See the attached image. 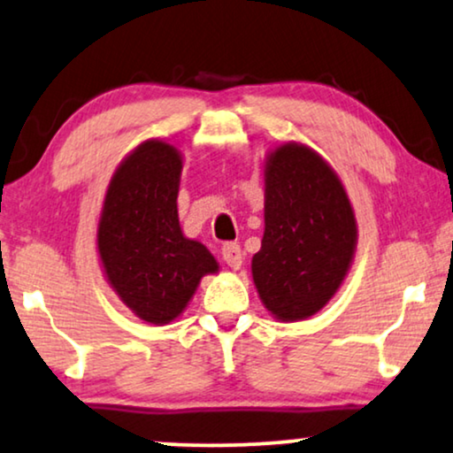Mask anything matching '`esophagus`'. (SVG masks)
<instances>
[{
    "label": "esophagus",
    "instance_id": "obj_1",
    "mask_svg": "<svg viewBox=\"0 0 453 453\" xmlns=\"http://www.w3.org/2000/svg\"><path fill=\"white\" fill-rule=\"evenodd\" d=\"M222 259L228 264V268L239 270L241 264H243V251H241L239 243H225L222 245Z\"/></svg>",
    "mask_w": 453,
    "mask_h": 453
}]
</instances>
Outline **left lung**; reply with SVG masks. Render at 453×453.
Segmentation results:
<instances>
[{
	"instance_id": "left-lung-1",
	"label": "left lung",
	"mask_w": 453,
	"mask_h": 453,
	"mask_svg": "<svg viewBox=\"0 0 453 453\" xmlns=\"http://www.w3.org/2000/svg\"><path fill=\"white\" fill-rule=\"evenodd\" d=\"M264 219L253 282L278 319H305L332 299L349 272L357 243L349 196L313 150L284 144L265 165Z\"/></svg>"
}]
</instances>
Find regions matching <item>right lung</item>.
Instances as JSON below:
<instances>
[{
    "label": "right lung",
    "mask_w": 453,
    "mask_h": 453,
    "mask_svg": "<svg viewBox=\"0 0 453 453\" xmlns=\"http://www.w3.org/2000/svg\"><path fill=\"white\" fill-rule=\"evenodd\" d=\"M181 157L165 142H144L111 179L98 222V253L111 287L150 324L183 311L203 274L219 264L206 247L185 239L177 194Z\"/></svg>",
    "instance_id": "right-lung-1"
}]
</instances>
